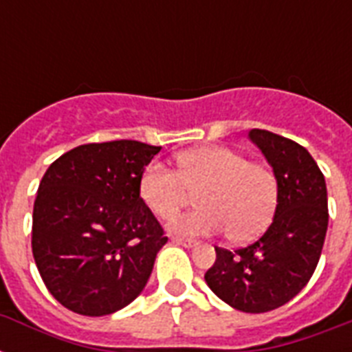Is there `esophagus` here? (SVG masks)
Returning a JSON list of instances; mask_svg holds the SVG:
<instances>
[{"label":"esophagus","mask_w":352,"mask_h":352,"mask_svg":"<svg viewBox=\"0 0 352 352\" xmlns=\"http://www.w3.org/2000/svg\"><path fill=\"white\" fill-rule=\"evenodd\" d=\"M171 243H173V245H181V246H184V248H192V246L197 245V243H195V241H192V239H184V237H177V235H173V237H171Z\"/></svg>","instance_id":"34e87169"}]
</instances>
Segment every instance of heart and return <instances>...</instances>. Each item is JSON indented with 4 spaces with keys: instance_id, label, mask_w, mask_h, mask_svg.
Instances as JSON below:
<instances>
[{
    "instance_id": "heart-1",
    "label": "heart",
    "mask_w": 352,
    "mask_h": 352,
    "mask_svg": "<svg viewBox=\"0 0 352 352\" xmlns=\"http://www.w3.org/2000/svg\"><path fill=\"white\" fill-rule=\"evenodd\" d=\"M190 193H197L199 210L173 221L171 232L199 237L225 230L232 243H246L272 223L279 186L268 166L223 146L188 149L177 157V171L153 160L138 177V197L159 219H171Z\"/></svg>"
}]
</instances>
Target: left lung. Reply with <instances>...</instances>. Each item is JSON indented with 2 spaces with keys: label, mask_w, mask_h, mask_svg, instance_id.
<instances>
[{
  "label": "left lung",
  "mask_w": 352,
  "mask_h": 352,
  "mask_svg": "<svg viewBox=\"0 0 352 352\" xmlns=\"http://www.w3.org/2000/svg\"><path fill=\"white\" fill-rule=\"evenodd\" d=\"M278 179V208L267 232L245 248H215L204 274L217 298L241 312H268L285 305L309 283L322 256L329 210L325 177L303 146L265 129H252Z\"/></svg>",
  "instance_id": "1"
}]
</instances>
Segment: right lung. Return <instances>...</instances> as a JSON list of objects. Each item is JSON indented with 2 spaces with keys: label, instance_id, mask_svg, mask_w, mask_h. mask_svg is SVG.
<instances>
[{
  "label": "right lung",
  "instance_id": "1",
  "mask_svg": "<svg viewBox=\"0 0 352 352\" xmlns=\"http://www.w3.org/2000/svg\"><path fill=\"white\" fill-rule=\"evenodd\" d=\"M159 151L137 140L84 144L45 171L32 212V256L69 311L113 314L148 283L168 237L138 197V177Z\"/></svg>",
  "mask_w": 352,
  "mask_h": 352
}]
</instances>
